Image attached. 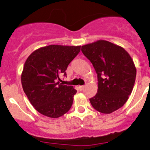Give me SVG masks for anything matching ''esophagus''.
I'll use <instances>...</instances> for the list:
<instances>
[{
	"mask_svg": "<svg viewBox=\"0 0 150 150\" xmlns=\"http://www.w3.org/2000/svg\"><path fill=\"white\" fill-rule=\"evenodd\" d=\"M79 88L80 91H82V90H83V88H84V86H79Z\"/></svg>",
	"mask_w": 150,
	"mask_h": 150,
	"instance_id": "1",
	"label": "esophagus"
}]
</instances>
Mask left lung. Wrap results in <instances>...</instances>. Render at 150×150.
I'll return each mask as SVG.
<instances>
[{
    "mask_svg": "<svg viewBox=\"0 0 150 150\" xmlns=\"http://www.w3.org/2000/svg\"><path fill=\"white\" fill-rule=\"evenodd\" d=\"M83 54L97 74V93L90 101L99 112L110 114L122 107L134 85L136 70L130 55L122 47L105 40L81 47Z\"/></svg>",
    "mask_w": 150,
    "mask_h": 150,
    "instance_id": "left-lung-1",
    "label": "left lung"
}]
</instances>
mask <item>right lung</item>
<instances>
[{"label": "right lung", "mask_w": 150, "mask_h": 150, "mask_svg": "<svg viewBox=\"0 0 150 150\" xmlns=\"http://www.w3.org/2000/svg\"><path fill=\"white\" fill-rule=\"evenodd\" d=\"M80 46L49 45L28 57L21 75L23 91L32 105L42 115L58 118L73 104L77 91L60 83L62 75L80 51Z\"/></svg>", "instance_id": "add662e5"}]
</instances>
